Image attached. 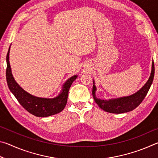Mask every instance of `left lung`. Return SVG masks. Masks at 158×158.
<instances>
[{
	"mask_svg": "<svg viewBox=\"0 0 158 158\" xmlns=\"http://www.w3.org/2000/svg\"><path fill=\"white\" fill-rule=\"evenodd\" d=\"M155 74L154 62L152 64V71L148 81L135 94L127 96V97L120 98L117 99H111V100H100L95 97V85L93 86V97L95 102L104 111L112 114H122L125 112L131 111L133 109L137 108V106L142 102L143 99L148 93L150 87L153 81ZM94 82V81H93Z\"/></svg>",
	"mask_w": 158,
	"mask_h": 158,
	"instance_id": "1",
	"label": "left lung"
}]
</instances>
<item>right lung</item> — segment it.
<instances>
[{
    "label": "right lung",
    "instance_id": "right-lung-1",
    "mask_svg": "<svg viewBox=\"0 0 158 158\" xmlns=\"http://www.w3.org/2000/svg\"><path fill=\"white\" fill-rule=\"evenodd\" d=\"M9 48L7 52L6 79L8 87L20 105L29 113L38 117H47L60 113L63 110L68 100V92L73 82L77 79L74 75L69 78L63 85V90L56 98L52 99L37 98L29 94L18 85L13 77L9 61Z\"/></svg>",
    "mask_w": 158,
    "mask_h": 158
}]
</instances>
